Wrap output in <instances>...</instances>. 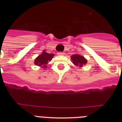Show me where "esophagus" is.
<instances>
[{
    "label": "esophagus",
    "instance_id": "esophagus-1",
    "mask_svg": "<svg viewBox=\"0 0 122 122\" xmlns=\"http://www.w3.org/2000/svg\"><path fill=\"white\" fill-rule=\"evenodd\" d=\"M58 56H63V55H64V53L63 52H58L57 53Z\"/></svg>",
    "mask_w": 122,
    "mask_h": 122
}]
</instances>
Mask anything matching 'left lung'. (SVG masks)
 Masks as SVG:
<instances>
[{
  "label": "left lung",
  "instance_id": "obj_1",
  "mask_svg": "<svg viewBox=\"0 0 122 122\" xmlns=\"http://www.w3.org/2000/svg\"><path fill=\"white\" fill-rule=\"evenodd\" d=\"M71 60L75 65L80 67L87 63V60L83 56L79 54H74L71 56Z\"/></svg>",
  "mask_w": 122,
  "mask_h": 122
}]
</instances>
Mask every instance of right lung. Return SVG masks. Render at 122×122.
<instances>
[{
	"mask_svg": "<svg viewBox=\"0 0 122 122\" xmlns=\"http://www.w3.org/2000/svg\"><path fill=\"white\" fill-rule=\"evenodd\" d=\"M54 55L53 54H49L48 52L45 51L43 52V53L40 55L35 60V64L37 66H41L42 68H46V65L48 64V62L52 60Z\"/></svg>",
	"mask_w": 122,
	"mask_h": 122,
	"instance_id": "add662e5",
	"label": "right lung"
}]
</instances>
